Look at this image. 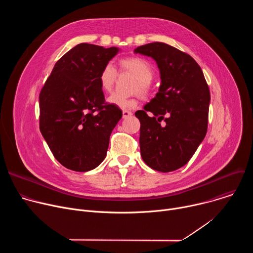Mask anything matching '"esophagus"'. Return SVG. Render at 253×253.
Masks as SVG:
<instances>
[{
  "instance_id": "esophagus-1",
  "label": "esophagus",
  "mask_w": 253,
  "mask_h": 253,
  "mask_svg": "<svg viewBox=\"0 0 253 253\" xmlns=\"http://www.w3.org/2000/svg\"><path fill=\"white\" fill-rule=\"evenodd\" d=\"M131 115H132V113H131L130 111H128V110H123V111H122V116H123L124 119L130 117Z\"/></svg>"
}]
</instances>
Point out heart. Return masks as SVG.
<instances>
[{
  "instance_id": "obj_1",
  "label": "heart",
  "mask_w": 253,
  "mask_h": 253,
  "mask_svg": "<svg viewBox=\"0 0 253 253\" xmlns=\"http://www.w3.org/2000/svg\"><path fill=\"white\" fill-rule=\"evenodd\" d=\"M120 71L133 75L137 81L133 85V91H138L142 96H147L151 89L150 80L153 78L154 70L151 64L141 57H128L119 61ZM118 73L111 63L103 66L99 73V84L103 91L110 92L117 80ZM108 102L122 109H131L137 106L135 97H126L119 93H113L108 98Z\"/></svg>"
}]
</instances>
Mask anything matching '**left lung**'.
<instances>
[{
	"label": "left lung",
	"instance_id": "left-lung-1",
	"mask_svg": "<svg viewBox=\"0 0 253 253\" xmlns=\"http://www.w3.org/2000/svg\"><path fill=\"white\" fill-rule=\"evenodd\" d=\"M134 52L153 58L161 78L156 96L135 112L141 124L142 159L156 171L177 170L191 159L206 135L208 85L196 61L170 45L154 42Z\"/></svg>",
	"mask_w": 253,
	"mask_h": 253
}]
</instances>
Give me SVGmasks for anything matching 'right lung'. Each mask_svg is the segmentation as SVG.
Listing matches in <instances>:
<instances>
[{"mask_svg":"<svg viewBox=\"0 0 253 253\" xmlns=\"http://www.w3.org/2000/svg\"><path fill=\"white\" fill-rule=\"evenodd\" d=\"M119 49L82 43L55 64L43 86L40 131L54 157L66 168L86 172L106 157L112 130L122 117L105 102L99 73Z\"/></svg>","mask_w":253,"mask_h":253,"instance_id":"add662e5","label":"right lung"}]
</instances>
